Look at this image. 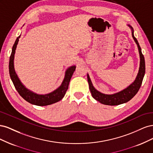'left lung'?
Masks as SVG:
<instances>
[{
    "label": "left lung",
    "mask_w": 153,
    "mask_h": 153,
    "mask_svg": "<svg viewBox=\"0 0 153 153\" xmlns=\"http://www.w3.org/2000/svg\"><path fill=\"white\" fill-rule=\"evenodd\" d=\"M129 27H130L131 29H132V36L138 46V51H139V53H140V57L139 71H138V73L135 80L134 81L133 84H131L128 87H127L126 89H125L124 90L121 92H117L116 94H111V95L105 94L103 93H101L100 92L98 91L95 89L92 84V82L91 81L89 75H87L88 83H89V89L91 91L92 96L96 100L98 101L99 102L104 105L113 106V105H118L120 104H123V103L128 102V101H129L131 99H132L138 92V90H139L140 87L142 85L143 78L145 75L146 66H145L144 57H143V55L142 53L141 48L140 47L139 44H138L137 39L133 35V30L132 27L130 25H129Z\"/></svg>",
    "instance_id": "left-lung-1"
}]
</instances>
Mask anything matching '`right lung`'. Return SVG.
Segmentation results:
<instances>
[{"label":"right lung","mask_w":153,"mask_h":153,"mask_svg":"<svg viewBox=\"0 0 153 153\" xmlns=\"http://www.w3.org/2000/svg\"><path fill=\"white\" fill-rule=\"evenodd\" d=\"M20 37V36L16 38L15 44L13 45L10 58V63H9V71H10V77L15 89L23 98L31 104L38 106H47L58 102L59 101L61 100L65 95L66 92L68 89L69 81L71 80L74 71H75L76 67L75 66H71L67 69L65 78L62 82V85L57 89L51 93L45 95H39L29 91L22 85L14 69V55L15 53V50Z\"/></svg>","instance_id":"obj_1"}]
</instances>
